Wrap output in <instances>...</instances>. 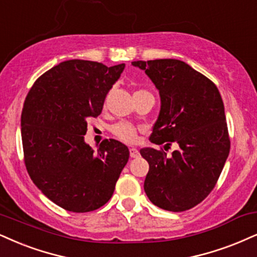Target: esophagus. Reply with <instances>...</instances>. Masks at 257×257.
<instances>
[{
    "instance_id": "esophagus-1",
    "label": "esophagus",
    "mask_w": 257,
    "mask_h": 257,
    "mask_svg": "<svg viewBox=\"0 0 257 257\" xmlns=\"http://www.w3.org/2000/svg\"><path fill=\"white\" fill-rule=\"evenodd\" d=\"M130 156L132 158H137L139 156V151L136 148H131L130 149Z\"/></svg>"
}]
</instances>
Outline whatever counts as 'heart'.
<instances>
[{
	"instance_id": "b5f03b06",
	"label": "heart",
	"mask_w": 257,
	"mask_h": 257,
	"mask_svg": "<svg viewBox=\"0 0 257 257\" xmlns=\"http://www.w3.org/2000/svg\"><path fill=\"white\" fill-rule=\"evenodd\" d=\"M144 91L145 90H137L135 95L139 93H144ZM110 131H112V134L115 136L116 138L125 142V143H135V142L137 141V127L130 122L115 123V125L112 126Z\"/></svg>"
}]
</instances>
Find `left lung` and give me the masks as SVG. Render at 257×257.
Returning <instances> with one entry per match:
<instances>
[{
    "instance_id": "left-lung-1",
    "label": "left lung",
    "mask_w": 257,
    "mask_h": 257,
    "mask_svg": "<svg viewBox=\"0 0 257 257\" xmlns=\"http://www.w3.org/2000/svg\"><path fill=\"white\" fill-rule=\"evenodd\" d=\"M160 91L161 110L150 142L177 149L172 155L144 148V191L154 205L182 212L214 188L230 153L224 103L211 80L179 59L132 62Z\"/></svg>"
}]
</instances>
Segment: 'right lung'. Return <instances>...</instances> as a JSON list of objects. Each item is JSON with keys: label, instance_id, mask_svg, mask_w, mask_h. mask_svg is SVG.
Segmentation results:
<instances>
[{"label": "right lung", "instance_id": "obj_1", "mask_svg": "<svg viewBox=\"0 0 257 257\" xmlns=\"http://www.w3.org/2000/svg\"><path fill=\"white\" fill-rule=\"evenodd\" d=\"M125 64L71 59L34 82L21 114L25 164L32 181L56 205L83 213L112 198L130 151L104 139L96 153L84 142L87 120L100 115Z\"/></svg>", "mask_w": 257, "mask_h": 257}]
</instances>
